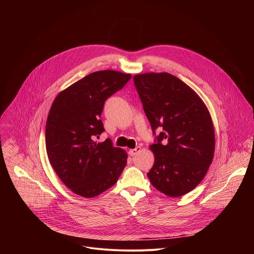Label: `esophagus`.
<instances>
[{"mask_svg": "<svg viewBox=\"0 0 254 254\" xmlns=\"http://www.w3.org/2000/svg\"><path fill=\"white\" fill-rule=\"evenodd\" d=\"M140 150H141V148H140L139 146H137L136 148L129 150V151H128V154H129L130 156H135L137 153H139V152H140Z\"/></svg>", "mask_w": 254, "mask_h": 254, "instance_id": "esophagus-1", "label": "esophagus"}]
</instances>
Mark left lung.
<instances>
[{
	"mask_svg": "<svg viewBox=\"0 0 254 254\" xmlns=\"http://www.w3.org/2000/svg\"><path fill=\"white\" fill-rule=\"evenodd\" d=\"M134 85L153 131L150 146L155 163L147 174L152 185L170 197H181L204 179L214 157L215 131L202 98L168 72L133 76Z\"/></svg>",
	"mask_w": 254,
	"mask_h": 254,
	"instance_id": "1",
	"label": "left lung"
}]
</instances>
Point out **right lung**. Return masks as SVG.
<instances>
[{"label": "right lung", "mask_w": 254, "mask_h": 254, "mask_svg": "<svg viewBox=\"0 0 254 254\" xmlns=\"http://www.w3.org/2000/svg\"><path fill=\"white\" fill-rule=\"evenodd\" d=\"M129 73L100 70L60 91L48 114L45 129L49 162L72 192L93 198L113 187L127 165V154L110 138L93 140L104 130V101L122 89Z\"/></svg>", "instance_id": "right-lung-1"}]
</instances>
